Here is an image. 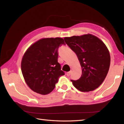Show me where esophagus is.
I'll return each mask as SVG.
<instances>
[{
    "mask_svg": "<svg viewBox=\"0 0 124 124\" xmlns=\"http://www.w3.org/2000/svg\"><path fill=\"white\" fill-rule=\"evenodd\" d=\"M71 73H72V71L71 70L70 71H69V72H68L67 73V75L68 76H70V75L71 74Z\"/></svg>",
    "mask_w": 124,
    "mask_h": 124,
    "instance_id": "34e87169",
    "label": "esophagus"
}]
</instances>
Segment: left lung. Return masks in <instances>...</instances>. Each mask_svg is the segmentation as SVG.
Returning a JSON list of instances; mask_svg holds the SVG:
<instances>
[{
	"instance_id": "obj_1",
	"label": "left lung",
	"mask_w": 124,
	"mask_h": 124,
	"mask_svg": "<svg viewBox=\"0 0 124 124\" xmlns=\"http://www.w3.org/2000/svg\"><path fill=\"white\" fill-rule=\"evenodd\" d=\"M64 41L77 55L82 75L77 80H71L81 92L92 91L101 85L108 72L110 55L103 42L91 34L65 37Z\"/></svg>"
}]
</instances>
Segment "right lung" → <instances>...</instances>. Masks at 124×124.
Returning <instances> with one entry per match:
<instances>
[{
	"label": "right lung",
	"mask_w": 124,
	"mask_h": 124,
	"mask_svg": "<svg viewBox=\"0 0 124 124\" xmlns=\"http://www.w3.org/2000/svg\"><path fill=\"white\" fill-rule=\"evenodd\" d=\"M65 45L62 38L40 39L23 55L22 73L28 86L36 93L46 95L53 90L59 78L64 75L58 59V49Z\"/></svg>",
	"instance_id": "obj_1"
}]
</instances>
